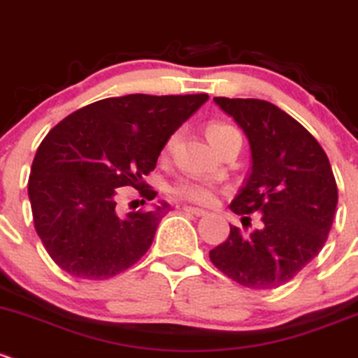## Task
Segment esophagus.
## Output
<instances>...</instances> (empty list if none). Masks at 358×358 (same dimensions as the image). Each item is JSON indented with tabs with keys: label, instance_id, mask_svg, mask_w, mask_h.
<instances>
[{
	"label": "esophagus",
	"instance_id": "34e87169",
	"mask_svg": "<svg viewBox=\"0 0 358 358\" xmlns=\"http://www.w3.org/2000/svg\"><path fill=\"white\" fill-rule=\"evenodd\" d=\"M182 210H184V212H187V214H193V215H205V214H207V212H205L203 208L191 207V205H184Z\"/></svg>",
	"mask_w": 358,
	"mask_h": 358
}]
</instances>
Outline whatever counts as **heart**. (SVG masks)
I'll list each match as a JSON object with an SVG mask.
<instances>
[{
  "mask_svg": "<svg viewBox=\"0 0 358 358\" xmlns=\"http://www.w3.org/2000/svg\"><path fill=\"white\" fill-rule=\"evenodd\" d=\"M231 132H236V130L233 129L231 125H226V123H212L207 129V136L208 141L212 143V146ZM172 193H174L176 196L182 198V200H189L201 205L214 203L215 196H217V189H215L214 184L207 182V180L189 178L179 179L178 182L172 186Z\"/></svg>",
  "mask_w": 358,
  "mask_h": 358,
  "instance_id": "1",
  "label": "heart"
}]
</instances>
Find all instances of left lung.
<instances>
[{"label": "left lung", "mask_w": 358, "mask_h": 358, "mask_svg": "<svg viewBox=\"0 0 358 358\" xmlns=\"http://www.w3.org/2000/svg\"><path fill=\"white\" fill-rule=\"evenodd\" d=\"M214 102L243 130L252 160L229 208L238 215H263L259 228L250 233L229 226L228 238L208 256L236 284L280 287L327 240L338 205L331 164L317 139L271 102L228 97H214Z\"/></svg>", "instance_id": "obj_1"}]
</instances>
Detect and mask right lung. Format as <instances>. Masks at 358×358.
<instances>
[{
  "label": "right lung",
  "mask_w": 358,
  "mask_h": 358,
  "mask_svg": "<svg viewBox=\"0 0 358 358\" xmlns=\"http://www.w3.org/2000/svg\"><path fill=\"white\" fill-rule=\"evenodd\" d=\"M207 94L109 97L78 109L41 141L27 184L36 233L69 275L106 280L136 264L151 247L162 217L151 210L116 212V187L148 200L144 176L157 167L172 134L207 102Z\"/></svg>",
  "instance_id": "add662e5"
}]
</instances>
